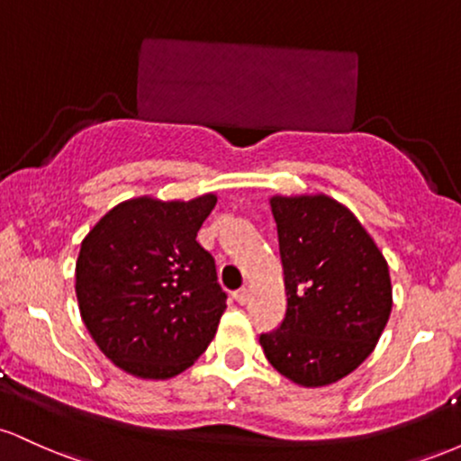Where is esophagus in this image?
Instances as JSON below:
<instances>
[{"mask_svg":"<svg viewBox=\"0 0 461 461\" xmlns=\"http://www.w3.org/2000/svg\"><path fill=\"white\" fill-rule=\"evenodd\" d=\"M234 297H236V301H238V303H240V305L249 303V288H240V290H238V293L234 294Z\"/></svg>","mask_w":461,"mask_h":461,"instance_id":"34e87169","label":"esophagus"}]
</instances>
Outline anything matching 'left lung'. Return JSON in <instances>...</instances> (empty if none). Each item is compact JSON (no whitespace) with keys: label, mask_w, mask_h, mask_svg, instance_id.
<instances>
[{"label":"left lung","mask_w":461,"mask_h":461,"mask_svg":"<svg viewBox=\"0 0 461 461\" xmlns=\"http://www.w3.org/2000/svg\"><path fill=\"white\" fill-rule=\"evenodd\" d=\"M285 319L260 345L271 366L303 388L340 382L375 351L393 310L388 262L340 201L273 194Z\"/></svg>","instance_id":"left-lung-1"}]
</instances>
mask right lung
Returning <instances> with one entry per match:
<instances>
[{"label":"right lung","instance_id":"obj_1","mask_svg":"<svg viewBox=\"0 0 461 461\" xmlns=\"http://www.w3.org/2000/svg\"><path fill=\"white\" fill-rule=\"evenodd\" d=\"M214 205V193L128 199L82 240L79 314L104 356L134 377H176L212 342L227 297L197 231Z\"/></svg>","mask_w":461,"mask_h":461}]
</instances>
